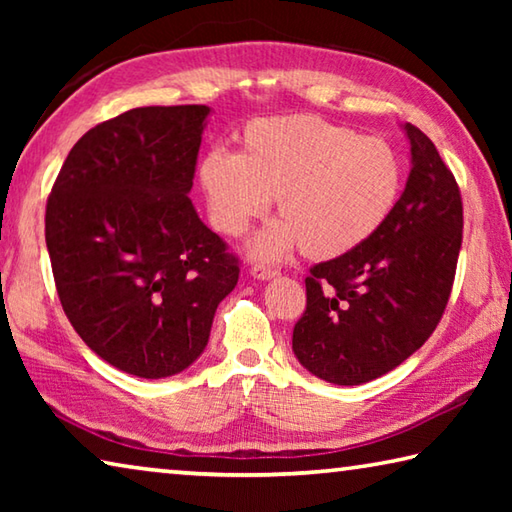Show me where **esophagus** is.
<instances>
[{
    "label": "esophagus",
    "mask_w": 512,
    "mask_h": 512,
    "mask_svg": "<svg viewBox=\"0 0 512 512\" xmlns=\"http://www.w3.org/2000/svg\"><path fill=\"white\" fill-rule=\"evenodd\" d=\"M250 275L257 277V280H271V277L280 275V271L273 266H266V264H255L253 268H250Z\"/></svg>",
    "instance_id": "1"
}]
</instances>
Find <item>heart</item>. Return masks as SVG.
<instances>
[{
  "mask_svg": "<svg viewBox=\"0 0 512 512\" xmlns=\"http://www.w3.org/2000/svg\"><path fill=\"white\" fill-rule=\"evenodd\" d=\"M402 160L391 144L316 115L255 119L239 151H210L201 185L221 235L241 237L275 198L277 219L250 253L277 259L300 246L307 259H334L359 248L393 214Z\"/></svg>",
  "mask_w": 512,
  "mask_h": 512,
  "instance_id": "heart-1",
  "label": "heart"
}]
</instances>
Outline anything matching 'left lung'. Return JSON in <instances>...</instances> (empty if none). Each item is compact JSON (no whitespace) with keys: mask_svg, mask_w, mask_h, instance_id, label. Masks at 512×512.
<instances>
[{"mask_svg":"<svg viewBox=\"0 0 512 512\" xmlns=\"http://www.w3.org/2000/svg\"><path fill=\"white\" fill-rule=\"evenodd\" d=\"M413 169L386 223L359 248L309 268L293 352L311 375L357 386L400 366L438 327L463 241L454 173L406 124Z\"/></svg>","mask_w":512,"mask_h":512,"instance_id":"left-lung-1","label":"left lung"}]
</instances>
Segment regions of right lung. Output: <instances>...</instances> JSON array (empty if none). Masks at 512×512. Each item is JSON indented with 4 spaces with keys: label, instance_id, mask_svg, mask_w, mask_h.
Wrapping results in <instances>:
<instances>
[{
    "label": "right lung",
    "instance_id": "add662e5",
    "mask_svg": "<svg viewBox=\"0 0 512 512\" xmlns=\"http://www.w3.org/2000/svg\"><path fill=\"white\" fill-rule=\"evenodd\" d=\"M207 115V106H149L101 121L69 151L47 198L65 316L128 375L192 366L239 280V257L187 196Z\"/></svg>",
    "mask_w": 512,
    "mask_h": 512
}]
</instances>
